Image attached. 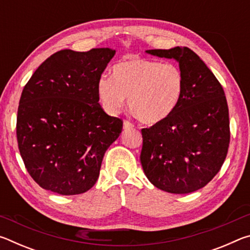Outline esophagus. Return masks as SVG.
Segmentation results:
<instances>
[{"instance_id":"34e87169","label":"esophagus","mask_w":250,"mask_h":250,"mask_svg":"<svg viewBox=\"0 0 250 250\" xmlns=\"http://www.w3.org/2000/svg\"><path fill=\"white\" fill-rule=\"evenodd\" d=\"M134 126V125L132 124V122H130V121H128V120H125L124 121V129H132Z\"/></svg>"}]
</instances>
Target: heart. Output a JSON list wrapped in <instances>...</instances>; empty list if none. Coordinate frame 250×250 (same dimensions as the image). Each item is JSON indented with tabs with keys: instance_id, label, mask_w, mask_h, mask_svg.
<instances>
[{
	"instance_id": "obj_1",
	"label": "heart",
	"mask_w": 250,
	"mask_h": 250,
	"mask_svg": "<svg viewBox=\"0 0 250 250\" xmlns=\"http://www.w3.org/2000/svg\"><path fill=\"white\" fill-rule=\"evenodd\" d=\"M185 79L181 68L172 62L132 57L112 67L111 76H100L97 94L101 107L116 115L128 104L143 124L155 125L170 117L184 92Z\"/></svg>"
}]
</instances>
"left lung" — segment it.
Listing matches in <instances>:
<instances>
[{"label": "left lung", "mask_w": 250, "mask_h": 250, "mask_svg": "<svg viewBox=\"0 0 250 250\" xmlns=\"http://www.w3.org/2000/svg\"><path fill=\"white\" fill-rule=\"evenodd\" d=\"M146 53L175 59L185 86L172 115L141 130L143 172L162 191L195 192L213 180L226 159L230 132L225 92L205 62L188 47Z\"/></svg>", "instance_id": "8db88e82"}]
</instances>
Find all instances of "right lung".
Listing matches in <instances>:
<instances>
[{
  "instance_id": "obj_1",
  "label": "right lung",
  "mask_w": 250,
  "mask_h": 250,
  "mask_svg": "<svg viewBox=\"0 0 250 250\" xmlns=\"http://www.w3.org/2000/svg\"><path fill=\"white\" fill-rule=\"evenodd\" d=\"M111 48L53 54L25 84L16 121L19 150L32 179L61 195L90 189L122 120L99 104L97 82Z\"/></svg>"
}]
</instances>
